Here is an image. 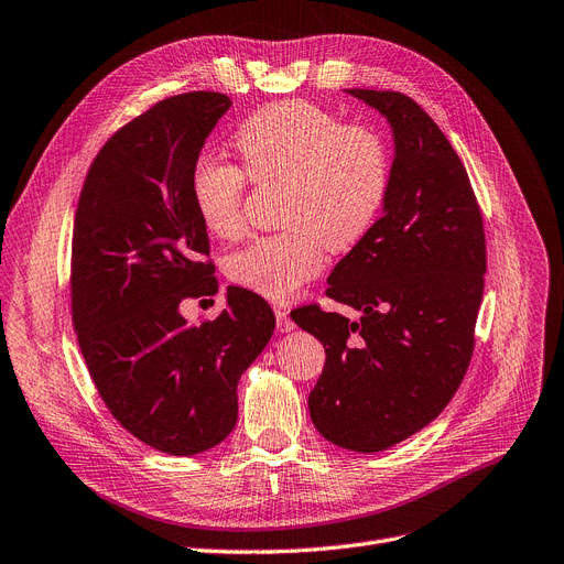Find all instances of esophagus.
Listing matches in <instances>:
<instances>
[{
    "label": "esophagus",
    "mask_w": 564,
    "mask_h": 564,
    "mask_svg": "<svg viewBox=\"0 0 564 564\" xmlns=\"http://www.w3.org/2000/svg\"><path fill=\"white\" fill-rule=\"evenodd\" d=\"M275 317H278V330L280 333H291L296 328V324L289 319V310L286 307H275Z\"/></svg>",
    "instance_id": "esophagus-1"
}]
</instances>
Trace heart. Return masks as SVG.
I'll list each match as a JSON object with an SVG mask.
<instances>
[{
    "label": "heart",
    "instance_id": "1",
    "mask_svg": "<svg viewBox=\"0 0 564 564\" xmlns=\"http://www.w3.org/2000/svg\"><path fill=\"white\" fill-rule=\"evenodd\" d=\"M240 169L200 160L189 180L194 210L206 231L234 240L242 234L247 177L282 185V231L257 238L229 263V278L254 294L284 301L324 265L326 247L347 252L364 240L384 208L391 156L381 133L343 122L310 101L259 108L234 133Z\"/></svg>",
    "mask_w": 564,
    "mask_h": 564
}]
</instances>
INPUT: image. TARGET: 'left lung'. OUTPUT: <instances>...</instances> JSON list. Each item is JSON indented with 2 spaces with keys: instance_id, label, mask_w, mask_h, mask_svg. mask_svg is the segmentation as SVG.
Masks as SVG:
<instances>
[{
  "instance_id": "left-lung-1",
  "label": "left lung",
  "mask_w": 564,
  "mask_h": 564,
  "mask_svg": "<svg viewBox=\"0 0 564 564\" xmlns=\"http://www.w3.org/2000/svg\"><path fill=\"white\" fill-rule=\"evenodd\" d=\"M393 129L391 185L370 234L333 268L326 296L358 310L349 322L319 305L291 312L326 349L307 404L317 431L375 454L419 433L458 391L484 299V217L460 156L402 93L347 89Z\"/></svg>"
}]
</instances>
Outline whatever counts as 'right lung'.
<instances>
[{"mask_svg": "<svg viewBox=\"0 0 564 564\" xmlns=\"http://www.w3.org/2000/svg\"><path fill=\"white\" fill-rule=\"evenodd\" d=\"M229 106L187 93L127 122L89 166L74 221L72 312L89 377L122 427L171 456L234 431L240 375L275 328L270 305L240 286L215 322L180 314L183 301L217 294L189 180Z\"/></svg>", "mask_w": 564, "mask_h": 564, "instance_id": "add662e5", "label": "right lung"}]
</instances>
